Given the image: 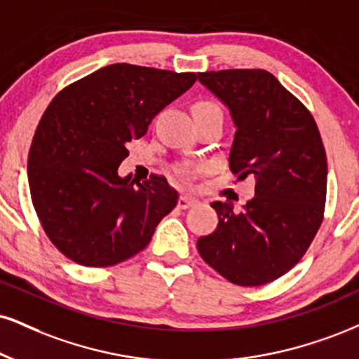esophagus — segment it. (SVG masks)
<instances>
[{"label":"esophagus","instance_id":"esophagus-1","mask_svg":"<svg viewBox=\"0 0 359 359\" xmlns=\"http://www.w3.org/2000/svg\"><path fill=\"white\" fill-rule=\"evenodd\" d=\"M197 198L196 197H191V196H180L179 197V202H177V205L180 207V209H189V207H194L197 205Z\"/></svg>","mask_w":359,"mask_h":359}]
</instances>
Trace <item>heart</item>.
Wrapping results in <instances>:
<instances>
[{"label": "heart", "mask_w": 359, "mask_h": 359, "mask_svg": "<svg viewBox=\"0 0 359 359\" xmlns=\"http://www.w3.org/2000/svg\"><path fill=\"white\" fill-rule=\"evenodd\" d=\"M192 111H194V115H205V114H221L222 115L221 109H219V107L210 100L196 102V103H194V107H192ZM192 172H194L192 165L179 167V175L182 177L184 180H189V177H191Z\"/></svg>", "instance_id": "obj_1"}]
</instances>
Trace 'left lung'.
I'll use <instances>...</instances> for the list:
<instances>
[{
	"label": "left lung",
	"instance_id": "obj_1",
	"mask_svg": "<svg viewBox=\"0 0 359 359\" xmlns=\"http://www.w3.org/2000/svg\"><path fill=\"white\" fill-rule=\"evenodd\" d=\"M236 125L229 167L250 175L256 196L241 210L212 202L219 224L198 237L201 257L237 286H262L294 267L313 243L326 204L327 162L313 115L273 73H198Z\"/></svg>",
	"mask_w": 359,
	"mask_h": 359
}]
</instances>
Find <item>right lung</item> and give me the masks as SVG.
<instances>
[{
	"label": "right lung",
	"instance_id": "1",
	"mask_svg": "<svg viewBox=\"0 0 359 359\" xmlns=\"http://www.w3.org/2000/svg\"><path fill=\"white\" fill-rule=\"evenodd\" d=\"M196 73L115 63L65 86L43 114L28 155V184L43 231L60 252L109 267L147 248L177 205L165 177H118L127 144L196 83Z\"/></svg>",
	"mask_w": 359,
	"mask_h": 359
}]
</instances>
